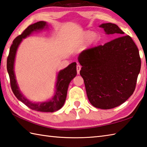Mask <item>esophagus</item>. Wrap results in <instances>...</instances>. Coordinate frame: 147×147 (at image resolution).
<instances>
[{
	"label": "esophagus",
	"mask_w": 147,
	"mask_h": 147,
	"mask_svg": "<svg viewBox=\"0 0 147 147\" xmlns=\"http://www.w3.org/2000/svg\"><path fill=\"white\" fill-rule=\"evenodd\" d=\"M81 65H77L76 66V70H77V73L78 74H80V71L81 70Z\"/></svg>",
	"instance_id": "1"
}]
</instances>
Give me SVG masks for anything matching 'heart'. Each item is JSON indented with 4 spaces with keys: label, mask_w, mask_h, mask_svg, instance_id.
Listing matches in <instances>:
<instances>
[{
    "label": "heart",
    "mask_w": 147,
    "mask_h": 147,
    "mask_svg": "<svg viewBox=\"0 0 147 147\" xmlns=\"http://www.w3.org/2000/svg\"><path fill=\"white\" fill-rule=\"evenodd\" d=\"M93 33L92 32H89V31H87V32H84L82 34V36H81V38H80V43H85L88 39H90V38H91L92 36L93 38H95V35H94L93 36Z\"/></svg>",
    "instance_id": "obj_1"
}]
</instances>
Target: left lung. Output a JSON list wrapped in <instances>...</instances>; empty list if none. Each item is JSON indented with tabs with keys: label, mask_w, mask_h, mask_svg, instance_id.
Here are the masks:
<instances>
[{
	"label": "left lung",
	"mask_w": 147,
	"mask_h": 147,
	"mask_svg": "<svg viewBox=\"0 0 147 147\" xmlns=\"http://www.w3.org/2000/svg\"><path fill=\"white\" fill-rule=\"evenodd\" d=\"M107 35L124 33L116 24H102ZM80 75L91 104L110 109L123 104L132 95L141 69L139 51L129 35L121 36L81 52Z\"/></svg>",
	"instance_id": "8db88e82"
}]
</instances>
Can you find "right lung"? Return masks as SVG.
<instances>
[{
    "mask_svg": "<svg viewBox=\"0 0 147 147\" xmlns=\"http://www.w3.org/2000/svg\"><path fill=\"white\" fill-rule=\"evenodd\" d=\"M47 26L45 21H38L31 24L20 35L16 38L11 45L9 50V55L7 60V69L10 78V83L12 92L16 98L25 104L31 109L36 111L44 112H53L59 110L64 104L66 98L68 86L71 81L76 76V63L73 62L63 70L59 71L55 85V91L54 96L49 101L35 103L30 101L21 93L18 86L14 71V64L16 51L23 38L29 36L31 33L36 31L43 30ZM47 28V27H46Z\"/></svg>",
    "mask_w": 147,
    "mask_h": 147,
    "instance_id": "1",
    "label": "right lung"
}]
</instances>
